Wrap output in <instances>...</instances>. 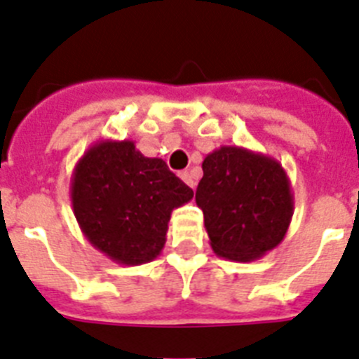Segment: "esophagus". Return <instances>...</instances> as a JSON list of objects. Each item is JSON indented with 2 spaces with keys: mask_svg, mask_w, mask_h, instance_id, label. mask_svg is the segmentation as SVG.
Wrapping results in <instances>:
<instances>
[{
  "mask_svg": "<svg viewBox=\"0 0 359 359\" xmlns=\"http://www.w3.org/2000/svg\"><path fill=\"white\" fill-rule=\"evenodd\" d=\"M179 177H180V179H182L184 182H186L189 187H195V180H193L191 173H189V172H186V170H184V172L179 173Z\"/></svg>",
  "mask_w": 359,
  "mask_h": 359,
  "instance_id": "obj_1",
  "label": "esophagus"
}]
</instances>
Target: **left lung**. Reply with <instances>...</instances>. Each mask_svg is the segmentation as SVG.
<instances>
[{
  "instance_id": "8db88e82",
  "label": "left lung",
  "mask_w": 359,
  "mask_h": 359,
  "mask_svg": "<svg viewBox=\"0 0 359 359\" xmlns=\"http://www.w3.org/2000/svg\"><path fill=\"white\" fill-rule=\"evenodd\" d=\"M202 170L195 200L216 256L248 263L284 240L293 193L279 161L241 147H219L203 159Z\"/></svg>"
}]
</instances>
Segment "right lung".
<instances>
[{
    "label": "right lung",
    "instance_id": "1",
    "mask_svg": "<svg viewBox=\"0 0 359 359\" xmlns=\"http://www.w3.org/2000/svg\"><path fill=\"white\" fill-rule=\"evenodd\" d=\"M191 198V187L163 159L144 157L128 140L95 143L71 177V203L83 236L127 266L159 256L172 211Z\"/></svg>",
    "mask_w": 359,
    "mask_h": 359
}]
</instances>
